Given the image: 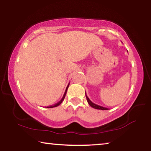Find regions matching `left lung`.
Here are the masks:
<instances>
[{"mask_svg":"<svg viewBox=\"0 0 151 151\" xmlns=\"http://www.w3.org/2000/svg\"><path fill=\"white\" fill-rule=\"evenodd\" d=\"M85 94H86V100H87V102L89 105H90L91 107H93V108L94 109H99V110H108V109L107 108H105V107H103V106H99L98 105V104H96L93 103V102H92L90 99H88V97L87 96V95H86V94L85 93Z\"/></svg>","mask_w":151,"mask_h":151,"instance_id":"1","label":"left lung"}]
</instances>
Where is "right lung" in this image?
<instances>
[{"instance_id": "right-lung-1", "label": "right lung", "mask_w": 151, "mask_h": 151, "mask_svg": "<svg viewBox=\"0 0 151 151\" xmlns=\"http://www.w3.org/2000/svg\"><path fill=\"white\" fill-rule=\"evenodd\" d=\"M68 86H69V85H68ZM68 87V86H67V87H66V91H65V94H64V95H63V96L62 99H61V100H60L59 102H58V103H57V104H54V105H52V106H47V108H53V107H57V106H58V105H60V104L63 103V100H64V99H65V95H66V91H67Z\"/></svg>"}]
</instances>
